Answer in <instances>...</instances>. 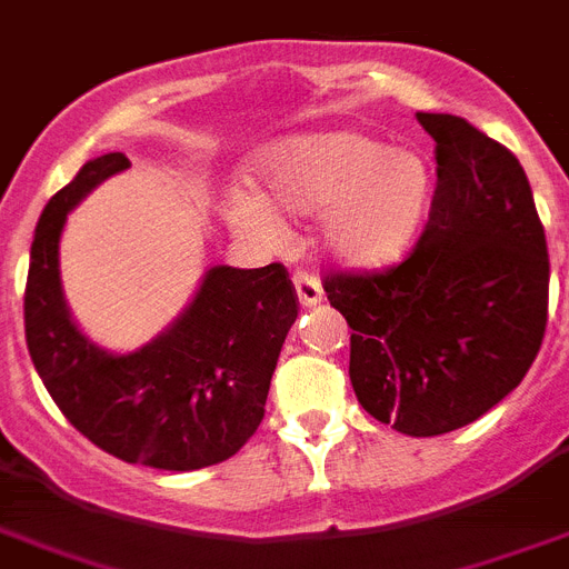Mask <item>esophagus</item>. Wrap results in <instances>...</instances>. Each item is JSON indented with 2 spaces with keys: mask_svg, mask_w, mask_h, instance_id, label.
<instances>
[{
  "mask_svg": "<svg viewBox=\"0 0 569 569\" xmlns=\"http://www.w3.org/2000/svg\"><path fill=\"white\" fill-rule=\"evenodd\" d=\"M296 284V296H299V305L302 308H313V305L322 302V284H319V276L310 273V270H299L293 276Z\"/></svg>",
  "mask_w": 569,
  "mask_h": 569,
  "instance_id": "1",
  "label": "esophagus"
}]
</instances>
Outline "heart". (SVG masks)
Returning a JSON list of instances; mask_svg holds the SVG:
<instances>
[{"label":"heart","instance_id":"b5f03b06","mask_svg":"<svg viewBox=\"0 0 569 569\" xmlns=\"http://www.w3.org/2000/svg\"><path fill=\"white\" fill-rule=\"evenodd\" d=\"M431 198L423 154L359 132L299 134L261 160V198L238 192L227 218L241 236L276 241V212H322L325 247L357 267L386 264L415 241Z\"/></svg>","mask_w":569,"mask_h":569}]
</instances>
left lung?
I'll list each match as a JSON object with an SVG mask.
<instances>
[{
    "mask_svg": "<svg viewBox=\"0 0 569 569\" xmlns=\"http://www.w3.org/2000/svg\"><path fill=\"white\" fill-rule=\"evenodd\" d=\"M437 187L415 250L395 267L325 276L351 328L359 406L411 437L475 423L541 351L550 259L521 163L455 114L417 111Z\"/></svg>",
    "mask_w": 569,
    "mask_h": 569,
    "instance_id": "1",
    "label": "left lung"
}]
</instances>
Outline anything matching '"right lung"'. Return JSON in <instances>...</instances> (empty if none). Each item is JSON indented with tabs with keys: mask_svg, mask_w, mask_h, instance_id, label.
I'll return each instance as SVG.
<instances>
[{
	"mask_svg": "<svg viewBox=\"0 0 569 569\" xmlns=\"http://www.w3.org/2000/svg\"><path fill=\"white\" fill-rule=\"evenodd\" d=\"M123 152L89 160L40 216L26 284V339L33 368L68 423L94 446L167 472L232 458L256 435L281 345L299 317L284 264L212 267L172 328L134 353H109L77 331L60 288L68 212Z\"/></svg>",
	"mask_w": 569,
	"mask_h": 569,
	"instance_id": "add662e5",
	"label": "right lung"
}]
</instances>
